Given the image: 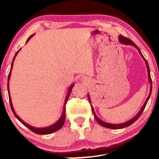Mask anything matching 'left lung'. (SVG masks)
Masks as SVG:
<instances>
[{
	"mask_svg": "<svg viewBox=\"0 0 159 159\" xmlns=\"http://www.w3.org/2000/svg\"><path fill=\"white\" fill-rule=\"evenodd\" d=\"M119 42H120L121 43H122V44L124 45H132V46H134L138 50L139 53H140V55L143 58V59L145 60V64H146V66H147V69H148V80H149V82L151 83V88H150V93H149V95L148 97L147 98L146 101H145V103L143 104V107L141 108V109L140 110V111H139L138 113V114L136 115L134 117V118H132V119H130V120H129L128 121H127V122H125V123H122V124H117V125H114V124H110V123H107V122H105V121H101V119H100L98 117L96 116V114H95V113L94 111V109H93V106L92 105H91V108H92V111H93V114H94V116L95 119H96L100 125H101V126H103V127H105L106 128H110V129H122V128H125V127H128V126L131 125L133 124L134 121H136L137 120H138L139 117L140 116V115L142 114V113L143 112V111H144L145 106H146V104L148 103V100L150 98V97H151V91H152V80H151V75H150V69H149V66H148V64L147 61L145 60V58H144V56H143V54L141 53V51H140V49H139V48L137 46V45L134 44V43L132 42V41L131 40H129V39H128L127 38H125V37L124 36H121V35H119ZM88 99L89 101H90V103H91L90 102V95H88Z\"/></svg>",
	"mask_w": 159,
	"mask_h": 159,
	"instance_id": "left-lung-1",
	"label": "left lung"
}]
</instances>
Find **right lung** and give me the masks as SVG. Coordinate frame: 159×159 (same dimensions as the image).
Instances as JSON below:
<instances>
[{"label":"right lung","mask_w":159,"mask_h":159,"mask_svg":"<svg viewBox=\"0 0 159 159\" xmlns=\"http://www.w3.org/2000/svg\"><path fill=\"white\" fill-rule=\"evenodd\" d=\"M33 36V34L31 35L30 37L29 38H28V40H27V43L29 41L30 39H31L32 37ZM20 51V49L18 51L16 52V54H15L14 58H13V61H12V63H11V70L9 71V75H8V84H7V88H8V98H9V102H10V106H11V110L13 113H14V116H16V118L18 119V120L20 121L25 126V127H27V128H29V129L31 130L32 132H34L35 134H51L52 132H54L56 131H57V130L60 129L62 127V126L64 125V121H65V119H66V104L67 103V101H68L69 99V95H70V93L71 92V90H72L73 87L75 86V84H71V85L69 87V90H68V93H67L66 95V99H65V102H64V108H63V112H62V114L61 116L60 119H58V120L56 121L55 124H53V125L51 126H49V127H43V128H38V127H32L31 125H29L28 124L25 123V121L21 120V119L19 118L18 116V115L16 114V112H15V111L14 109V107H13L12 106V103H11V96H10V91H9V84H8V81H9V79H10V75H11V69L13 67V64H14V61L15 59V57H16V56L17 55V53H18V52Z\"/></svg>","instance_id":"add662e5"}]
</instances>
